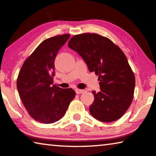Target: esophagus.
Returning a JSON list of instances; mask_svg holds the SVG:
<instances>
[{
  "mask_svg": "<svg viewBox=\"0 0 156 156\" xmlns=\"http://www.w3.org/2000/svg\"><path fill=\"white\" fill-rule=\"evenodd\" d=\"M76 92L77 94H81V93H83L85 92L84 90H80V89H76Z\"/></svg>",
  "mask_w": 156,
  "mask_h": 156,
  "instance_id": "1",
  "label": "esophagus"
}]
</instances>
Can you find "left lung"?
Wrapping results in <instances>:
<instances>
[{
    "mask_svg": "<svg viewBox=\"0 0 156 156\" xmlns=\"http://www.w3.org/2000/svg\"><path fill=\"white\" fill-rule=\"evenodd\" d=\"M68 46L98 76L100 91L92 92L91 115L103 122L120 119L132 102L135 88L134 74L124 52L109 39L95 33L75 35Z\"/></svg>",
    "mask_w": 156,
    "mask_h": 156,
    "instance_id": "8db88e82",
    "label": "left lung"
}]
</instances>
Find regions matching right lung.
<instances>
[{
  "label": "right lung",
  "mask_w": 156,
  "mask_h": 156,
  "mask_svg": "<svg viewBox=\"0 0 156 156\" xmlns=\"http://www.w3.org/2000/svg\"><path fill=\"white\" fill-rule=\"evenodd\" d=\"M69 34L44 40L26 58L17 79L20 98L29 115L36 121L51 124L61 119L76 96L72 88L54 85V60Z\"/></svg>",
  "instance_id": "add662e5"
}]
</instances>
